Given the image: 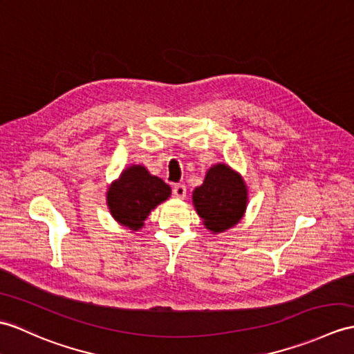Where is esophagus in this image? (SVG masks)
<instances>
[{"mask_svg":"<svg viewBox=\"0 0 354 354\" xmlns=\"http://www.w3.org/2000/svg\"><path fill=\"white\" fill-rule=\"evenodd\" d=\"M174 196L176 197V199H184V197L187 196V187L184 184H176L174 185Z\"/></svg>","mask_w":354,"mask_h":354,"instance_id":"obj_1","label":"esophagus"}]
</instances>
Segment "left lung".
Returning a JSON list of instances; mask_svg holds the SVG:
<instances>
[{
    "label": "left lung",
    "instance_id": "left-lung-1",
    "mask_svg": "<svg viewBox=\"0 0 354 354\" xmlns=\"http://www.w3.org/2000/svg\"><path fill=\"white\" fill-rule=\"evenodd\" d=\"M193 203L207 229L223 232L243 217L248 190L240 175L226 164H217L208 170L203 184L193 192Z\"/></svg>",
    "mask_w": 354,
    "mask_h": 354
}]
</instances>
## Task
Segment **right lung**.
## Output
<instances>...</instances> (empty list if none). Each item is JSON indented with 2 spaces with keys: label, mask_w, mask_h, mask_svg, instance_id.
I'll list each match as a JSON object with an SVG mask.
<instances>
[{
  "label": "right lung",
  "mask_w": 354,
  "mask_h": 354,
  "mask_svg": "<svg viewBox=\"0 0 354 354\" xmlns=\"http://www.w3.org/2000/svg\"><path fill=\"white\" fill-rule=\"evenodd\" d=\"M169 196L170 187L162 179L152 176L143 166H131L111 184L106 202L119 223L137 231L149 212Z\"/></svg>",
  "instance_id": "add662e5"
}]
</instances>
